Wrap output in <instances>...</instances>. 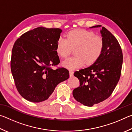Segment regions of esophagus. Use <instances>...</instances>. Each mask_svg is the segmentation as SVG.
<instances>
[{
  "label": "esophagus",
  "mask_w": 132,
  "mask_h": 132,
  "mask_svg": "<svg viewBox=\"0 0 132 132\" xmlns=\"http://www.w3.org/2000/svg\"><path fill=\"white\" fill-rule=\"evenodd\" d=\"M73 73H74V72L72 70H69V75H70V76L71 77L73 76Z\"/></svg>",
  "instance_id": "esophagus-1"
}]
</instances>
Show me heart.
Here are the masks:
<instances>
[{
    "label": "heart",
    "instance_id": "heart-1",
    "mask_svg": "<svg viewBox=\"0 0 132 132\" xmlns=\"http://www.w3.org/2000/svg\"><path fill=\"white\" fill-rule=\"evenodd\" d=\"M66 38L60 37L56 44V52L62 58H66L75 50V56L69 58L62 63L64 68L74 70L93 64L102 51L104 42L102 37L93 31L77 29L69 32Z\"/></svg>",
    "mask_w": 132,
    "mask_h": 132
}]
</instances>
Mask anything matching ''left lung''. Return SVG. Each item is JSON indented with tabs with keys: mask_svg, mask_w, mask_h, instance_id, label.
Masks as SVG:
<instances>
[{
	"mask_svg": "<svg viewBox=\"0 0 132 132\" xmlns=\"http://www.w3.org/2000/svg\"><path fill=\"white\" fill-rule=\"evenodd\" d=\"M101 27L97 25L90 28ZM100 32L104 46L100 57L91 66L74 73L79 80L80 86L73 90V97L87 106H92L109 97L121 75L123 54L119 42L104 27Z\"/></svg>",
	"mask_w": 132,
	"mask_h": 132,
	"instance_id": "left-lung-1",
	"label": "left lung"
}]
</instances>
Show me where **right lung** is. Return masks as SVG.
Returning <instances> with one entry per match:
<instances>
[{
  "label": "right lung",
  "mask_w": 132,
  "mask_h": 132,
  "mask_svg": "<svg viewBox=\"0 0 132 132\" xmlns=\"http://www.w3.org/2000/svg\"><path fill=\"white\" fill-rule=\"evenodd\" d=\"M62 32L39 27L24 33L13 45L11 71L18 91L27 101L47 100L58 84L69 79L68 69L51 68L60 63L56 44Z\"/></svg>",
  "instance_id": "1"
}]
</instances>
